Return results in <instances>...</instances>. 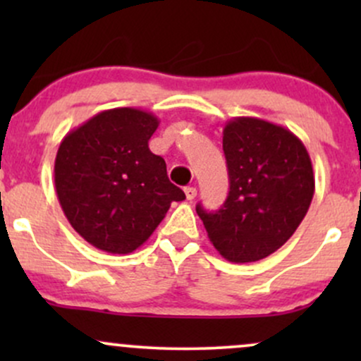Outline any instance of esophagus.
Wrapping results in <instances>:
<instances>
[{
    "instance_id": "1",
    "label": "esophagus",
    "mask_w": 361,
    "mask_h": 361,
    "mask_svg": "<svg viewBox=\"0 0 361 361\" xmlns=\"http://www.w3.org/2000/svg\"><path fill=\"white\" fill-rule=\"evenodd\" d=\"M185 195H186V200H193V198L197 197V188H195V186H186Z\"/></svg>"
}]
</instances>
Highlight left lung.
I'll return each mask as SVG.
<instances>
[{"mask_svg": "<svg viewBox=\"0 0 361 361\" xmlns=\"http://www.w3.org/2000/svg\"><path fill=\"white\" fill-rule=\"evenodd\" d=\"M222 147L229 195L217 212L197 205L210 243L233 263L259 261L292 238L314 197V171L302 140L255 117L226 123Z\"/></svg>", "mask_w": 361, "mask_h": 361, "instance_id": "left-lung-1", "label": "left lung"}]
</instances>
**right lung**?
<instances>
[{
	"mask_svg": "<svg viewBox=\"0 0 361 361\" xmlns=\"http://www.w3.org/2000/svg\"><path fill=\"white\" fill-rule=\"evenodd\" d=\"M159 118L111 109L68 132L54 163L56 193L73 229L111 255H128L151 238L171 202L185 200L149 139Z\"/></svg>",
	"mask_w": 361,
	"mask_h": 361,
	"instance_id": "right-lung-1",
	"label": "right lung"
}]
</instances>
